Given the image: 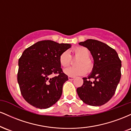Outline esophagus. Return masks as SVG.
<instances>
[{"mask_svg":"<svg viewBox=\"0 0 131 131\" xmlns=\"http://www.w3.org/2000/svg\"><path fill=\"white\" fill-rule=\"evenodd\" d=\"M74 79V77H72V76H68V79L69 80L71 81V80H73V79Z\"/></svg>","mask_w":131,"mask_h":131,"instance_id":"1","label":"esophagus"}]
</instances>
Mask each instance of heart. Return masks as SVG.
Instances as JSON below:
<instances>
[{
  "label": "heart",
  "mask_w": 131,
  "mask_h": 131,
  "mask_svg": "<svg viewBox=\"0 0 131 131\" xmlns=\"http://www.w3.org/2000/svg\"><path fill=\"white\" fill-rule=\"evenodd\" d=\"M90 51L84 47H76L73 49L71 55L67 51H64L59 56V63L63 67L68 66L71 62V57L73 58H79L76 61L77 67H69L64 69V73L69 76H82L87 73L91 71L94 67V63L90 58Z\"/></svg>",
  "instance_id": "1"
}]
</instances>
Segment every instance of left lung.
Returning <instances> with one entry per match:
<instances>
[{"instance_id": "1", "label": "left lung", "mask_w": 131, "mask_h": 131, "mask_svg": "<svg viewBox=\"0 0 131 131\" xmlns=\"http://www.w3.org/2000/svg\"><path fill=\"white\" fill-rule=\"evenodd\" d=\"M79 45L90 50L94 64L91 74L82 78L83 84L77 88V93L86 104L101 106L115 94L121 76V61L115 49L102 42L88 39Z\"/></svg>"}]
</instances>
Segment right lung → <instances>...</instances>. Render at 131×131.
<instances>
[{
    "instance_id": "1",
    "label": "right lung",
    "mask_w": 131,
    "mask_h": 131,
    "mask_svg": "<svg viewBox=\"0 0 131 131\" xmlns=\"http://www.w3.org/2000/svg\"><path fill=\"white\" fill-rule=\"evenodd\" d=\"M70 47L69 43L46 40L25 49L19 58L17 81L21 94L28 103L45 109L59 100L63 85L68 78L58 58ZM52 74L57 76L51 78Z\"/></svg>"
}]
</instances>
